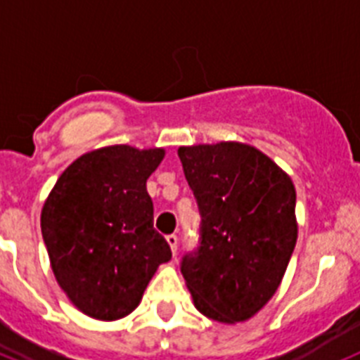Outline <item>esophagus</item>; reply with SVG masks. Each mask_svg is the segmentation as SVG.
Returning a JSON list of instances; mask_svg holds the SVG:
<instances>
[{
  "label": "esophagus",
  "mask_w": 360,
  "mask_h": 360,
  "mask_svg": "<svg viewBox=\"0 0 360 360\" xmlns=\"http://www.w3.org/2000/svg\"><path fill=\"white\" fill-rule=\"evenodd\" d=\"M165 239H167V243H169V246H171L173 254H176V250H178V236H176V233H169Z\"/></svg>",
  "instance_id": "1"
}]
</instances>
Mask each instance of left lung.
<instances>
[{
  "instance_id": "8db88e82",
  "label": "left lung",
  "mask_w": 360,
  "mask_h": 360,
  "mask_svg": "<svg viewBox=\"0 0 360 360\" xmlns=\"http://www.w3.org/2000/svg\"><path fill=\"white\" fill-rule=\"evenodd\" d=\"M200 212L197 250L180 270L207 319H252L278 290L298 239L296 189L269 156L245 143L180 147Z\"/></svg>"
}]
</instances>
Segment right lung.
Here are the masks:
<instances>
[{"label":"right lung","instance_id":"right-lung-1","mask_svg":"<svg viewBox=\"0 0 360 360\" xmlns=\"http://www.w3.org/2000/svg\"><path fill=\"white\" fill-rule=\"evenodd\" d=\"M163 148L112 145L82 154L41 207L53 274L79 311L97 320L132 313L158 265L171 259L154 230L147 178Z\"/></svg>","mask_w":360,"mask_h":360}]
</instances>
